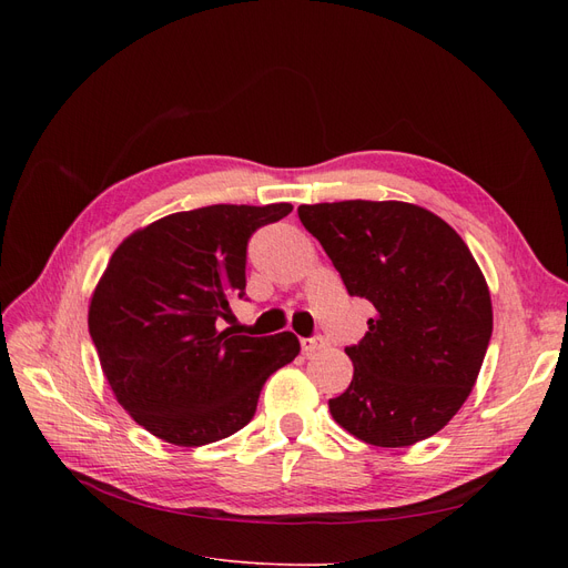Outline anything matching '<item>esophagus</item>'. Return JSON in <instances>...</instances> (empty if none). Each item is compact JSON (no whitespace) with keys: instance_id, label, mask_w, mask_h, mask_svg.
Segmentation results:
<instances>
[{"instance_id":"esophagus-1","label":"esophagus","mask_w":568,"mask_h":568,"mask_svg":"<svg viewBox=\"0 0 568 568\" xmlns=\"http://www.w3.org/2000/svg\"><path fill=\"white\" fill-rule=\"evenodd\" d=\"M322 346H324L322 338H301V348H303L305 355H313Z\"/></svg>"}]
</instances>
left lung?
I'll use <instances>...</instances> for the list:
<instances>
[{
  "label": "left lung",
  "mask_w": 568,
  "mask_h": 568,
  "mask_svg": "<svg viewBox=\"0 0 568 568\" xmlns=\"http://www.w3.org/2000/svg\"><path fill=\"white\" fill-rule=\"evenodd\" d=\"M369 332L346 353L353 382L329 412L355 438L405 448L438 434L469 398L493 334L484 272L448 222L403 201L298 205Z\"/></svg>",
  "instance_id": "1"
}]
</instances>
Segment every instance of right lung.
I'll list each match as a JSON object with an SVG mask.
<instances>
[{
    "instance_id": "obj_1",
    "label": "right lung",
    "mask_w": 568,
    "mask_h": 568,
    "mask_svg": "<svg viewBox=\"0 0 568 568\" xmlns=\"http://www.w3.org/2000/svg\"><path fill=\"white\" fill-rule=\"evenodd\" d=\"M294 205H232L165 215L132 232L101 274L90 336L130 417L156 438L196 448L244 428L267 376L301 353L291 332L234 336L215 322L246 296L251 234Z\"/></svg>"
}]
</instances>
